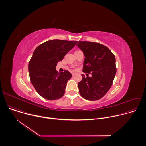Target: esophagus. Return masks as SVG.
I'll return each mask as SVG.
<instances>
[{"label":"esophagus","instance_id":"34e87169","mask_svg":"<svg viewBox=\"0 0 146 146\" xmlns=\"http://www.w3.org/2000/svg\"><path fill=\"white\" fill-rule=\"evenodd\" d=\"M72 76H76V74L75 73H72Z\"/></svg>","mask_w":146,"mask_h":146}]
</instances>
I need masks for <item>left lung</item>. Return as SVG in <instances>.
<instances>
[{
    "label": "left lung",
    "instance_id": "1",
    "mask_svg": "<svg viewBox=\"0 0 146 146\" xmlns=\"http://www.w3.org/2000/svg\"><path fill=\"white\" fill-rule=\"evenodd\" d=\"M77 47L85 56L82 71L92 74L87 78L82 74L78 84L80 94L88 100H98L112 86L117 71L115 56L107 47L97 43L78 41Z\"/></svg>",
    "mask_w": 146,
    "mask_h": 146
}]
</instances>
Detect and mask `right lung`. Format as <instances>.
Listing matches in <instances>:
<instances>
[{
    "label": "right lung",
    "instance_id": "1",
    "mask_svg": "<svg viewBox=\"0 0 146 146\" xmlns=\"http://www.w3.org/2000/svg\"><path fill=\"white\" fill-rule=\"evenodd\" d=\"M77 42L51 40L40 44L34 51L28 71L33 86L43 98L52 100L64 95L72 74L67 70L59 73L56 70V66Z\"/></svg>",
    "mask_w": 146,
    "mask_h": 146
}]
</instances>
